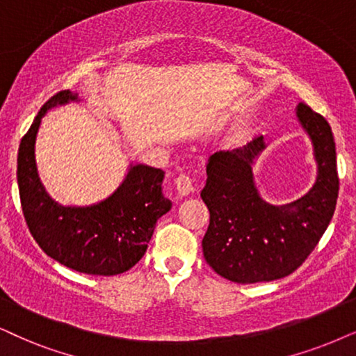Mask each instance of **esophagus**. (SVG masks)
<instances>
[{"label":"esophagus","instance_id":"34e87169","mask_svg":"<svg viewBox=\"0 0 356 356\" xmlns=\"http://www.w3.org/2000/svg\"><path fill=\"white\" fill-rule=\"evenodd\" d=\"M175 188H177L179 195H188L195 191V179L188 174H181L177 179H175Z\"/></svg>","mask_w":356,"mask_h":356}]
</instances>
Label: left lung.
Listing matches in <instances>:
<instances>
[{"mask_svg": "<svg viewBox=\"0 0 356 356\" xmlns=\"http://www.w3.org/2000/svg\"><path fill=\"white\" fill-rule=\"evenodd\" d=\"M298 116L314 143L318 175L316 186L294 204L274 207L258 195L251 164L266 146L263 136L243 149L210 156L200 192L210 211L202 248L207 263L225 279L253 284L289 276L334 217L340 184L330 124L305 103Z\"/></svg>", "mask_w": 356, "mask_h": 356, "instance_id": "obj_1", "label": "left lung"}]
</instances>
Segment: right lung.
<instances>
[{"label": "right lung", "mask_w": 356, "mask_h": 356, "mask_svg": "<svg viewBox=\"0 0 356 356\" xmlns=\"http://www.w3.org/2000/svg\"><path fill=\"white\" fill-rule=\"evenodd\" d=\"M69 100H77L70 90L49 98L21 139L17 186L22 213L35 243L52 259L79 273L115 276L145 256L156 222L172 207L163 195L164 170L134 165L118 191L100 204H56L39 181L34 145L46 111Z\"/></svg>", "instance_id": "right-lung-1"}]
</instances>
